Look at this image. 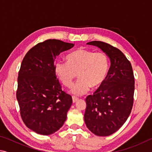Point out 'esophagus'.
I'll list each match as a JSON object with an SVG mask.
<instances>
[{
	"mask_svg": "<svg viewBox=\"0 0 152 152\" xmlns=\"http://www.w3.org/2000/svg\"><path fill=\"white\" fill-rule=\"evenodd\" d=\"M78 99L77 97H76V96H72V102H73V103H75V102L78 101Z\"/></svg>",
	"mask_w": 152,
	"mask_h": 152,
	"instance_id": "34e87169",
	"label": "esophagus"
}]
</instances>
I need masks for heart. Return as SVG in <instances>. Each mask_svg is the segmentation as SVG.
<instances>
[{
  "instance_id": "obj_1",
  "label": "heart",
  "mask_w": 152,
  "mask_h": 152,
  "mask_svg": "<svg viewBox=\"0 0 152 152\" xmlns=\"http://www.w3.org/2000/svg\"><path fill=\"white\" fill-rule=\"evenodd\" d=\"M66 62L58 61L55 65L56 75L64 86L70 87L77 74L79 80L72 88L76 96L86 94L90 88L101 86L106 80L109 69L107 56L102 51L80 48L66 56Z\"/></svg>"
}]
</instances>
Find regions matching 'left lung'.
Returning a JSON list of instances; mask_svg holds the SVG:
<instances>
[{
	"label": "left lung",
	"mask_w": 152,
	"mask_h": 152,
	"mask_svg": "<svg viewBox=\"0 0 152 152\" xmlns=\"http://www.w3.org/2000/svg\"><path fill=\"white\" fill-rule=\"evenodd\" d=\"M87 44L103 51L110 58V66L104 83L86 98L84 121L94 134L108 136L122 127L132 112L134 75L130 61L119 49L99 41Z\"/></svg>",
	"instance_id": "left-lung-1"
}]
</instances>
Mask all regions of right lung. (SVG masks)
Segmentation results:
<instances>
[{"instance_id": "obj_1", "label": "right lung", "mask_w": 152, "mask_h": 152, "mask_svg": "<svg viewBox=\"0 0 152 152\" xmlns=\"http://www.w3.org/2000/svg\"><path fill=\"white\" fill-rule=\"evenodd\" d=\"M73 43L48 39L28 51L18 76L17 99L23 121L38 134L57 132L66 120L72 99L61 90L56 75L54 61Z\"/></svg>"}]
</instances>
